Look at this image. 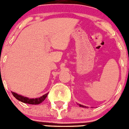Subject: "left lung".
Segmentation results:
<instances>
[{
    "instance_id": "obj_1",
    "label": "left lung",
    "mask_w": 129,
    "mask_h": 129,
    "mask_svg": "<svg viewBox=\"0 0 129 129\" xmlns=\"http://www.w3.org/2000/svg\"><path fill=\"white\" fill-rule=\"evenodd\" d=\"M79 105L80 106V107H84V106H83V105Z\"/></svg>"
}]
</instances>
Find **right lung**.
I'll return each mask as SVG.
<instances>
[{
    "label": "right lung",
    "instance_id": "add662e5",
    "mask_svg": "<svg viewBox=\"0 0 129 129\" xmlns=\"http://www.w3.org/2000/svg\"><path fill=\"white\" fill-rule=\"evenodd\" d=\"M12 94H13V96L17 100H18L19 101H22L24 103H28V104L31 105H37L41 103L43 101H44L46 98L47 97L48 94H44L43 96L40 97L39 98H35V99H29L28 98H26V97H23L22 95H19V94H16L15 92H12Z\"/></svg>",
    "mask_w": 129,
    "mask_h": 129
}]
</instances>
